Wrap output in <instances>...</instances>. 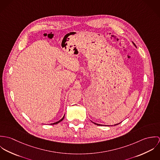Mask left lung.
<instances>
[{
	"instance_id": "left-lung-1",
	"label": "left lung",
	"mask_w": 160,
	"mask_h": 160,
	"mask_svg": "<svg viewBox=\"0 0 160 160\" xmlns=\"http://www.w3.org/2000/svg\"><path fill=\"white\" fill-rule=\"evenodd\" d=\"M132 43H133V44L134 45V46H135L136 47H136V44H134V43L133 42H132ZM93 123H94L95 124L97 125V126H100V125H101V126H102V124H97V123H95V122H93ZM120 123H121V122H119V123H118V124H114V126H116V125H118V124H120Z\"/></svg>"
}]
</instances>
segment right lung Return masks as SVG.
<instances>
[{"label": "right lung", "instance_id": "right-lung-1", "mask_svg": "<svg viewBox=\"0 0 160 160\" xmlns=\"http://www.w3.org/2000/svg\"><path fill=\"white\" fill-rule=\"evenodd\" d=\"M64 118H65V115L63 116V117L60 119V120H59L58 121H57V122H54V123H52V124H50L51 125H53V124H58V123H59L60 122H61L62 121H63V119H64Z\"/></svg>", "mask_w": 160, "mask_h": 160}]
</instances>
